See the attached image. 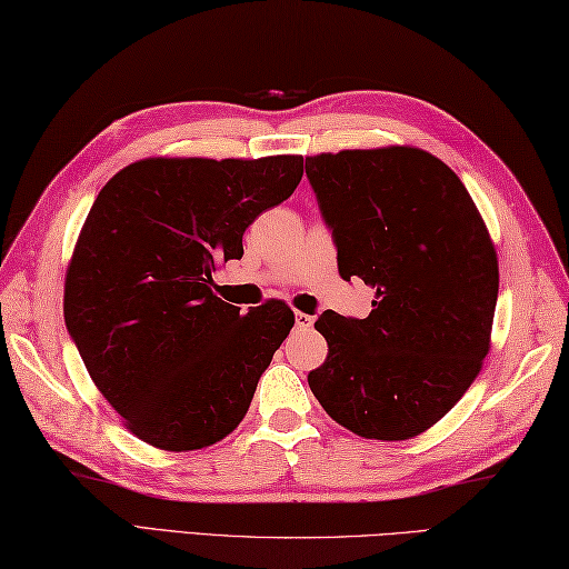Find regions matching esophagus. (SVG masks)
<instances>
[{
  "instance_id": "esophagus-1",
  "label": "esophagus",
  "mask_w": 569,
  "mask_h": 569,
  "mask_svg": "<svg viewBox=\"0 0 569 569\" xmlns=\"http://www.w3.org/2000/svg\"><path fill=\"white\" fill-rule=\"evenodd\" d=\"M295 323H297V329H309L311 323H315V317L305 315V311H295Z\"/></svg>"
}]
</instances>
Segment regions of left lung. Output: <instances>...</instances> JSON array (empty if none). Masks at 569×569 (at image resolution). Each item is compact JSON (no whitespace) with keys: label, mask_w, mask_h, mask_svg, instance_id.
Segmentation results:
<instances>
[{"label":"left lung","mask_w":569,"mask_h":569,"mask_svg":"<svg viewBox=\"0 0 569 569\" xmlns=\"http://www.w3.org/2000/svg\"><path fill=\"white\" fill-rule=\"evenodd\" d=\"M307 177L341 277L376 289L366 319L319 317L329 353L309 388L358 437L412 439L455 408L491 349L489 228L457 173L410 144L307 157Z\"/></svg>","instance_id":"obj_1"}]
</instances>
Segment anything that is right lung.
<instances>
[{"label":"right lung","instance_id":"add662e5","mask_svg":"<svg viewBox=\"0 0 569 569\" xmlns=\"http://www.w3.org/2000/svg\"><path fill=\"white\" fill-rule=\"evenodd\" d=\"M305 157H149L102 187L66 270L63 317L122 425L164 451L228 437L295 327L277 299L240 315L213 295L242 233L292 196Z\"/></svg>","mask_w":569,"mask_h":569}]
</instances>
